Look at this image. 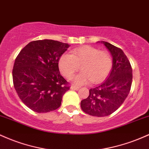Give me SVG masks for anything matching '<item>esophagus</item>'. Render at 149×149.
Listing matches in <instances>:
<instances>
[{
  "label": "esophagus",
  "mask_w": 149,
  "mask_h": 149,
  "mask_svg": "<svg viewBox=\"0 0 149 149\" xmlns=\"http://www.w3.org/2000/svg\"><path fill=\"white\" fill-rule=\"evenodd\" d=\"M70 88L72 90H78L79 88V86H74V85H72V86H71V87Z\"/></svg>",
  "instance_id": "obj_1"
}]
</instances>
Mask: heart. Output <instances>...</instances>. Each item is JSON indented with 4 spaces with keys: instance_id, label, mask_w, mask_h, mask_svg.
Returning a JSON list of instances; mask_svg holds the SVG:
<instances>
[{
    "instance_id": "heart-1",
    "label": "heart",
    "mask_w": 149,
    "mask_h": 149,
    "mask_svg": "<svg viewBox=\"0 0 149 149\" xmlns=\"http://www.w3.org/2000/svg\"><path fill=\"white\" fill-rule=\"evenodd\" d=\"M81 72L73 78L76 84H85L101 81L108 76L113 67V58L106 51H100L90 46L75 48L71 55L63 54L58 61V67L63 76L72 77L78 70Z\"/></svg>"
}]
</instances>
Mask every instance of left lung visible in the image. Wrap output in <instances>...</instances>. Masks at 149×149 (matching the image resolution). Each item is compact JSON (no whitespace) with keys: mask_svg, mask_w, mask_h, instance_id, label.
<instances>
[{"mask_svg":"<svg viewBox=\"0 0 149 149\" xmlns=\"http://www.w3.org/2000/svg\"><path fill=\"white\" fill-rule=\"evenodd\" d=\"M101 43L113 56L111 72L103 83L90 88L88 96L81 101L82 111L96 117L116 111L130 93L132 82V68L123 50L106 41Z\"/></svg>","mask_w":149,"mask_h":149,"instance_id":"obj_1","label":"left lung"}]
</instances>
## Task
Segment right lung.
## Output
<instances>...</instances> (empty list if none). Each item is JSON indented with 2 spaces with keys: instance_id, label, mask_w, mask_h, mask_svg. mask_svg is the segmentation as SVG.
Returning a JSON list of instances; mask_svg holds the SVG:
<instances>
[{
  "instance_id": "obj_1",
  "label": "right lung",
  "mask_w": 149,
  "mask_h": 149,
  "mask_svg": "<svg viewBox=\"0 0 149 149\" xmlns=\"http://www.w3.org/2000/svg\"><path fill=\"white\" fill-rule=\"evenodd\" d=\"M69 44L37 40L24 46L13 69L14 87L23 103L36 113L58 109L69 83L61 74L58 61Z\"/></svg>"
}]
</instances>
